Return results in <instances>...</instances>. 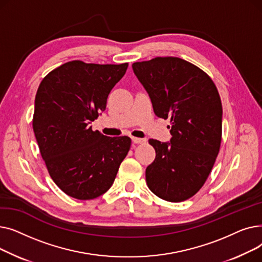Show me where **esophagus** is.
<instances>
[{
	"label": "esophagus",
	"mask_w": 262,
	"mask_h": 262,
	"mask_svg": "<svg viewBox=\"0 0 262 262\" xmlns=\"http://www.w3.org/2000/svg\"><path fill=\"white\" fill-rule=\"evenodd\" d=\"M133 142L136 143V144H141V143H144L146 140L145 139H142V138H137V137H133L132 138Z\"/></svg>",
	"instance_id": "obj_1"
}]
</instances>
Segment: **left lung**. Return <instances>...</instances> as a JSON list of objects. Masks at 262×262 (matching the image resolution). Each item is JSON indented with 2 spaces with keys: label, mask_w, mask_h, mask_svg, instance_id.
Returning <instances> with one entry per match:
<instances>
[{
  "label": "left lung",
  "mask_w": 262,
  "mask_h": 262,
  "mask_svg": "<svg viewBox=\"0 0 262 262\" xmlns=\"http://www.w3.org/2000/svg\"><path fill=\"white\" fill-rule=\"evenodd\" d=\"M154 113L170 119V143L149 139L155 160L145 171L147 187L168 202L196 194L207 180L222 140V103L211 77L178 57L134 62Z\"/></svg>",
  "instance_id": "left-lung-1"
}]
</instances>
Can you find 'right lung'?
<instances>
[{"mask_svg":"<svg viewBox=\"0 0 262 262\" xmlns=\"http://www.w3.org/2000/svg\"><path fill=\"white\" fill-rule=\"evenodd\" d=\"M127 67L72 60L40 82L33 129L50 176L69 196L86 201L104 194L128 153L129 137H107L88 126L106 109Z\"/></svg>","mask_w":262,"mask_h":262,"instance_id":"1","label":"right lung"}]
</instances>
